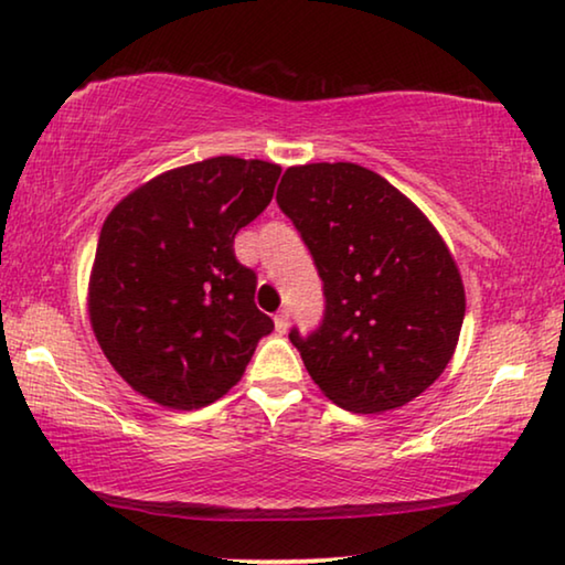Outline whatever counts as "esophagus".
<instances>
[{"instance_id":"1","label":"esophagus","mask_w":565,"mask_h":565,"mask_svg":"<svg viewBox=\"0 0 565 565\" xmlns=\"http://www.w3.org/2000/svg\"><path fill=\"white\" fill-rule=\"evenodd\" d=\"M289 321H291V313L289 311H286V309H281L279 313H276V317H274V323H276V331H279V333H284L286 329H289Z\"/></svg>"}]
</instances>
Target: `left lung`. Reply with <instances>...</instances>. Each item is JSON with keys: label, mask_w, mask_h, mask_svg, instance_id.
I'll list each match as a JSON object with an SVG mask.
<instances>
[{"label": "left lung", "mask_w": 565, "mask_h": 565, "mask_svg": "<svg viewBox=\"0 0 565 565\" xmlns=\"http://www.w3.org/2000/svg\"><path fill=\"white\" fill-rule=\"evenodd\" d=\"M276 204L323 281V319L291 329L333 404L379 414L408 404L451 361L466 313L454 256L418 209L351 161L286 169Z\"/></svg>", "instance_id": "8db88e82"}]
</instances>
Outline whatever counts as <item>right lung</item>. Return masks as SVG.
Returning <instances> with one entry per match:
<instances>
[{
	"label": "right lung",
	"instance_id": "obj_1",
	"mask_svg": "<svg viewBox=\"0 0 565 565\" xmlns=\"http://www.w3.org/2000/svg\"><path fill=\"white\" fill-rule=\"evenodd\" d=\"M281 167L214 157L147 181L111 209L89 279L104 356L141 396L191 411L244 376L274 321L234 236L274 196Z\"/></svg>",
	"mask_w": 565,
	"mask_h": 565
}]
</instances>
